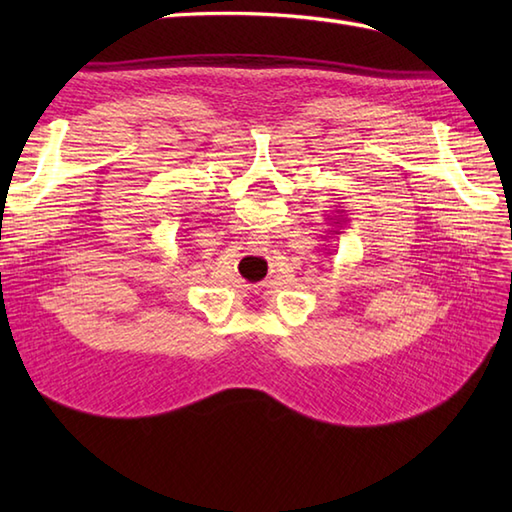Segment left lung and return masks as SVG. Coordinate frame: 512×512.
<instances>
[{
  "mask_svg": "<svg viewBox=\"0 0 512 512\" xmlns=\"http://www.w3.org/2000/svg\"><path fill=\"white\" fill-rule=\"evenodd\" d=\"M328 220H330V224H332V231H328L330 235H341V228L350 222L347 220V217L343 215V211H334L332 215H328Z\"/></svg>",
  "mask_w": 512,
  "mask_h": 512,
  "instance_id": "left-lung-1",
  "label": "left lung"
}]
</instances>
